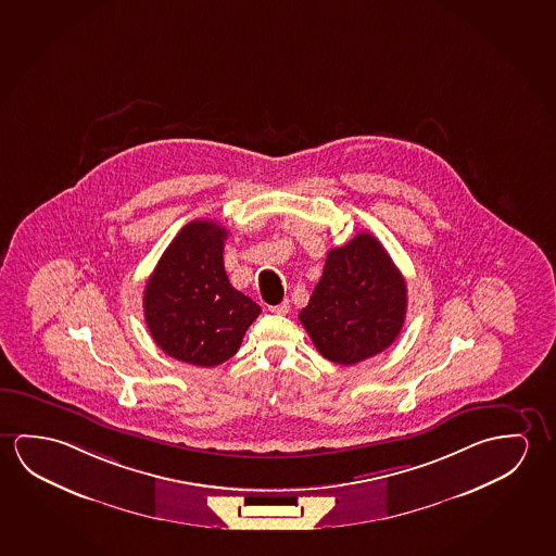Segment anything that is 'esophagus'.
Listing matches in <instances>:
<instances>
[{"instance_id": "34e87169", "label": "esophagus", "mask_w": 556, "mask_h": 556, "mask_svg": "<svg viewBox=\"0 0 556 556\" xmlns=\"http://www.w3.org/2000/svg\"><path fill=\"white\" fill-rule=\"evenodd\" d=\"M276 315H288L290 313V301L286 300L282 303H278V305H273V307H268Z\"/></svg>"}]
</instances>
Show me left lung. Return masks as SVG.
Instances as JSON below:
<instances>
[{
  "mask_svg": "<svg viewBox=\"0 0 556 556\" xmlns=\"http://www.w3.org/2000/svg\"><path fill=\"white\" fill-rule=\"evenodd\" d=\"M406 280L367 231L330 249L300 320L323 357L355 365L384 352L406 320Z\"/></svg>",
  "mask_w": 556,
  "mask_h": 556,
  "instance_id": "1",
  "label": "left lung"
}]
</instances>
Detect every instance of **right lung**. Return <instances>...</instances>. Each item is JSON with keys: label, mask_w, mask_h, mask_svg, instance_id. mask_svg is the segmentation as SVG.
Wrapping results in <instances>:
<instances>
[{"label": "right lung", "mask_w": 556, "mask_h": 556, "mask_svg": "<svg viewBox=\"0 0 556 556\" xmlns=\"http://www.w3.org/2000/svg\"><path fill=\"white\" fill-rule=\"evenodd\" d=\"M226 228L193 220L179 229L144 288L150 336L177 362L216 367L238 352L261 307L224 270Z\"/></svg>", "instance_id": "obj_1"}]
</instances>
